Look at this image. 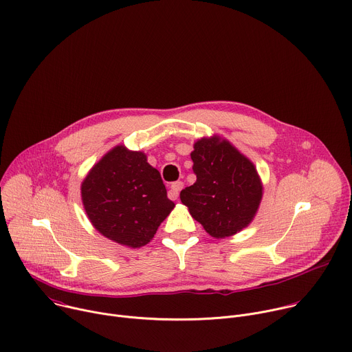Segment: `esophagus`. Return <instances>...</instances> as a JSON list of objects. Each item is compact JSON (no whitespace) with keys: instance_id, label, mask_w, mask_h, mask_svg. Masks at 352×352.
Here are the masks:
<instances>
[{"instance_id":"1","label":"esophagus","mask_w":352,"mask_h":352,"mask_svg":"<svg viewBox=\"0 0 352 352\" xmlns=\"http://www.w3.org/2000/svg\"><path fill=\"white\" fill-rule=\"evenodd\" d=\"M184 188V182L182 181H175V182H173L171 184V186H170V190H168V197L171 199V200H175L177 197H178V195H179V190Z\"/></svg>"}]
</instances>
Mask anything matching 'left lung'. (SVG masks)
<instances>
[{"label":"left lung","instance_id":"obj_1","mask_svg":"<svg viewBox=\"0 0 352 352\" xmlns=\"http://www.w3.org/2000/svg\"><path fill=\"white\" fill-rule=\"evenodd\" d=\"M193 148L196 182L181 190V202L212 236L239 232L252 221L262 199L255 166L219 138L200 139Z\"/></svg>","mask_w":352,"mask_h":352}]
</instances>
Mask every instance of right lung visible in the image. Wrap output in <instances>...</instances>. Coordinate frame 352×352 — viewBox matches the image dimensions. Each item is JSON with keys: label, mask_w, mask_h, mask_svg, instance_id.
<instances>
[{"label": "right lung", "mask_w": 352, "mask_h": 352, "mask_svg": "<svg viewBox=\"0 0 352 352\" xmlns=\"http://www.w3.org/2000/svg\"><path fill=\"white\" fill-rule=\"evenodd\" d=\"M83 206L104 236L138 248L150 242L174 209L160 173L140 152L114 147L82 184Z\"/></svg>", "instance_id": "obj_1"}]
</instances>
